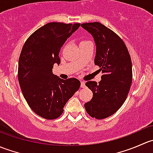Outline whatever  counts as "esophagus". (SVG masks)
Wrapping results in <instances>:
<instances>
[{
    "instance_id": "1",
    "label": "esophagus",
    "mask_w": 153,
    "mask_h": 153,
    "mask_svg": "<svg viewBox=\"0 0 153 153\" xmlns=\"http://www.w3.org/2000/svg\"><path fill=\"white\" fill-rule=\"evenodd\" d=\"M86 86V85H85V82H84V81H81V87H82V88H84Z\"/></svg>"
}]
</instances>
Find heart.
<instances>
[{
    "instance_id": "heart-1",
    "label": "heart",
    "mask_w": 153,
    "mask_h": 153,
    "mask_svg": "<svg viewBox=\"0 0 153 153\" xmlns=\"http://www.w3.org/2000/svg\"><path fill=\"white\" fill-rule=\"evenodd\" d=\"M82 42H86V41H82Z\"/></svg>"
}]
</instances>
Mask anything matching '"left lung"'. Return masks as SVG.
Masks as SVG:
<instances>
[{"mask_svg":"<svg viewBox=\"0 0 153 153\" xmlns=\"http://www.w3.org/2000/svg\"><path fill=\"white\" fill-rule=\"evenodd\" d=\"M81 27L93 37L96 45L95 64L102 71L101 81H87L93 93L84 104L87 113L96 119L113 115L123 105L132 84V61L124 41L99 22L85 23Z\"/></svg>","mask_w":153,"mask_h":153,"instance_id":"1","label":"left lung"}]
</instances>
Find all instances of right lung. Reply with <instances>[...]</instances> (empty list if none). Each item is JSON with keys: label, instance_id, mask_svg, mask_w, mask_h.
<instances>
[{"label": "right lung", "instance_id": "1", "mask_svg": "<svg viewBox=\"0 0 153 153\" xmlns=\"http://www.w3.org/2000/svg\"><path fill=\"white\" fill-rule=\"evenodd\" d=\"M80 24L52 22L37 29L24 44L18 61V81L31 109L45 119L61 116L68 100L78 90L75 78L64 80L52 73L59 65L61 48Z\"/></svg>", "mask_w": 153, "mask_h": 153}]
</instances>
